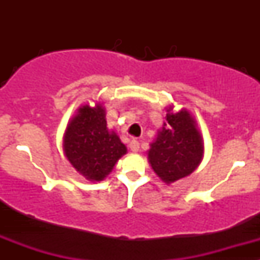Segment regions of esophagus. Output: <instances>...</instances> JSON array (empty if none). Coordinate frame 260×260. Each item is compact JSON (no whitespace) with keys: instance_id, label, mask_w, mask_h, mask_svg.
Here are the masks:
<instances>
[{"instance_id":"34e87169","label":"esophagus","mask_w":260,"mask_h":260,"mask_svg":"<svg viewBox=\"0 0 260 260\" xmlns=\"http://www.w3.org/2000/svg\"><path fill=\"white\" fill-rule=\"evenodd\" d=\"M129 149L132 152L140 151V143H138V141H136V140L131 141V142H129Z\"/></svg>"}]
</instances>
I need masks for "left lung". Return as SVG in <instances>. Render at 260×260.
<instances>
[{
	"label": "left lung",
	"instance_id": "left-lung-1",
	"mask_svg": "<svg viewBox=\"0 0 260 260\" xmlns=\"http://www.w3.org/2000/svg\"><path fill=\"white\" fill-rule=\"evenodd\" d=\"M166 108V123L149 145L148 162L166 185L192 174L204 157V140L195 118L186 108Z\"/></svg>",
	"mask_w": 260,
	"mask_h": 260
}]
</instances>
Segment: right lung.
Returning <instances> with one entry per match:
<instances>
[{
	"label": "right lung",
	"mask_w": 260,
	"mask_h": 260,
	"mask_svg": "<svg viewBox=\"0 0 260 260\" xmlns=\"http://www.w3.org/2000/svg\"><path fill=\"white\" fill-rule=\"evenodd\" d=\"M62 151L77 172L89 181H103L118 159L127 153L115 131L107 127L103 103L84 104L69 120L62 137Z\"/></svg>",
	"instance_id": "1"
}]
</instances>
